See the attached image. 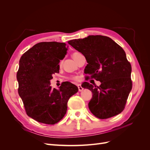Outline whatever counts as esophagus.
Returning a JSON list of instances; mask_svg holds the SVG:
<instances>
[{"label": "esophagus", "instance_id": "1", "mask_svg": "<svg viewBox=\"0 0 150 150\" xmlns=\"http://www.w3.org/2000/svg\"><path fill=\"white\" fill-rule=\"evenodd\" d=\"M78 89H79V91H82L83 90V88L82 86H81V84H78Z\"/></svg>", "mask_w": 150, "mask_h": 150}]
</instances>
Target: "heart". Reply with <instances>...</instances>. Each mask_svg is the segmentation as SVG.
Returning a JSON list of instances; mask_svg holds the SVG:
<instances>
[{
  "mask_svg": "<svg viewBox=\"0 0 150 150\" xmlns=\"http://www.w3.org/2000/svg\"><path fill=\"white\" fill-rule=\"evenodd\" d=\"M69 79H71V80H74V81H76V80L78 79V78H77L76 76H71L70 78H69Z\"/></svg>",
  "mask_w": 150,
  "mask_h": 150,
  "instance_id": "1",
  "label": "heart"
}]
</instances>
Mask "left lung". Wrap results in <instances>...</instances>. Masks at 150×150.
Returning a JSON list of instances; mask_svg holds the SVG:
<instances>
[{
	"label": "left lung",
	"instance_id": "left-lung-1",
	"mask_svg": "<svg viewBox=\"0 0 150 150\" xmlns=\"http://www.w3.org/2000/svg\"><path fill=\"white\" fill-rule=\"evenodd\" d=\"M82 53L88 64L86 66L88 78L101 82L92 85L84 82L82 87L91 91L93 98L89 110L99 119L116 116L124 110L132 89L131 66L122 48L111 38L101 35H89L68 42Z\"/></svg>",
	"mask_w": 150,
	"mask_h": 150
}]
</instances>
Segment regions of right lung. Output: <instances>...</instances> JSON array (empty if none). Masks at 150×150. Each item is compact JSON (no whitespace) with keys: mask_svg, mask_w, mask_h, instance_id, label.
Returning <instances> with one entry per match:
<instances>
[{"mask_svg":"<svg viewBox=\"0 0 150 150\" xmlns=\"http://www.w3.org/2000/svg\"><path fill=\"white\" fill-rule=\"evenodd\" d=\"M66 43L42 42L27 51L19 61L17 72L18 93L29 117L39 122L54 125L66 115L69 99L78 91L70 82L62 83L59 90L50 86L52 74L59 71L65 57Z\"/></svg>","mask_w":150,"mask_h":150,"instance_id":"right-lung-1","label":"right lung"}]
</instances>
